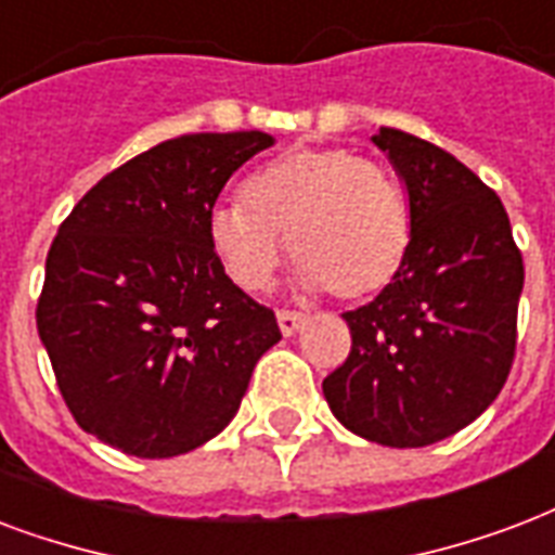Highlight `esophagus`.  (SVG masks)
Masks as SVG:
<instances>
[{
    "label": "esophagus",
    "mask_w": 555,
    "mask_h": 555,
    "mask_svg": "<svg viewBox=\"0 0 555 555\" xmlns=\"http://www.w3.org/2000/svg\"><path fill=\"white\" fill-rule=\"evenodd\" d=\"M279 332L285 334V337H294L302 325H306V314H296V311H279Z\"/></svg>",
    "instance_id": "obj_1"
}]
</instances>
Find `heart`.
<instances>
[{
    "label": "heart",
    "mask_w": 555,
    "mask_h": 555,
    "mask_svg": "<svg viewBox=\"0 0 555 555\" xmlns=\"http://www.w3.org/2000/svg\"><path fill=\"white\" fill-rule=\"evenodd\" d=\"M244 203H218L206 232L244 291L273 285L291 256L302 285L340 299L375 296L401 276L413 244L408 194L378 163L346 147H296L247 177Z\"/></svg>",
    "instance_id": "b5f03b06"
}]
</instances>
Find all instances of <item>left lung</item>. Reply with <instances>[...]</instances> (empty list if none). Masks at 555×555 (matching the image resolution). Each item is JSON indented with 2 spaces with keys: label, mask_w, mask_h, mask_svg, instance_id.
I'll use <instances>...</instances> for the list:
<instances>
[{
  "label": "left lung",
  "mask_w": 555,
  "mask_h": 555,
  "mask_svg": "<svg viewBox=\"0 0 555 555\" xmlns=\"http://www.w3.org/2000/svg\"><path fill=\"white\" fill-rule=\"evenodd\" d=\"M413 218L401 276L346 311L352 352L323 380L334 418L390 448H425L472 425L506 384L524 261L501 197L460 159L380 127Z\"/></svg>",
  "instance_id": "8db88e82"
}]
</instances>
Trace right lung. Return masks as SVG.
<instances>
[{
	"instance_id": "right-lung-1",
	"label": "right lung",
	"mask_w": 555,
	"mask_h": 555,
	"mask_svg": "<svg viewBox=\"0 0 555 555\" xmlns=\"http://www.w3.org/2000/svg\"><path fill=\"white\" fill-rule=\"evenodd\" d=\"M276 139L189 133L116 168L61 223L37 332L80 428L142 460L189 454L238 413L282 340L209 247L218 194Z\"/></svg>"
}]
</instances>
